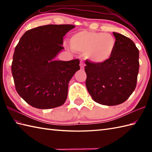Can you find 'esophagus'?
<instances>
[{"mask_svg":"<svg viewBox=\"0 0 152 152\" xmlns=\"http://www.w3.org/2000/svg\"><path fill=\"white\" fill-rule=\"evenodd\" d=\"M80 68H81V69H84V64H83V63L82 62V61H81V62H80Z\"/></svg>","mask_w":152,"mask_h":152,"instance_id":"34e87169","label":"esophagus"}]
</instances>
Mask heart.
Segmentation results:
<instances>
[{"label":"heart","mask_w":152,"mask_h":152,"mask_svg":"<svg viewBox=\"0 0 152 152\" xmlns=\"http://www.w3.org/2000/svg\"><path fill=\"white\" fill-rule=\"evenodd\" d=\"M70 44L73 50L85 53L90 62L101 65L111 59L116 40L108 33L82 30L71 36Z\"/></svg>","instance_id":"heart-1"}]
</instances>
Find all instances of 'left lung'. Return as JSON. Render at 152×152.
I'll list each match as a JSON object with an SVG mask.
<instances>
[{"label":"left lung","mask_w":152,"mask_h":152,"mask_svg":"<svg viewBox=\"0 0 152 152\" xmlns=\"http://www.w3.org/2000/svg\"><path fill=\"white\" fill-rule=\"evenodd\" d=\"M116 47L111 59L104 64L86 61V88L93 100L102 105L124 102L137 86L139 51L130 38L113 32Z\"/></svg>","instance_id":"left-lung-1"}]
</instances>
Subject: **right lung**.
I'll return each instance as SVG.
<instances>
[{"instance_id":"1","label":"right lung","mask_w":152,"mask_h":152,"mask_svg":"<svg viewBox=\"0 0 152 152\" xmlns=\"http://www.w3.org/2000/svg\"><path fill=\"white\" fill-rule=\"evenodd\" d=\"M72 25H48L25 32L15 48L12 73L19 96L34 108L50 109L66 101L79 59H54L64 49L63 37Z\"/></svg>"}]
</instances>
